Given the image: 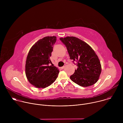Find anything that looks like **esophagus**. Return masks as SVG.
<instances>
[{
    "mask_svg": "<svg viewBox=\"0 0 123 123\" xmlns=\"http://www.w3.org/2000/svg\"><path fill=\"white\" fill-rule=\"evenodd\" d=\"M65 67H66V66H65H65H63V67H61V68H62V69H63V68H65Z\"/></svg>",
    "mask_w": 123,
    "mask_h": 123,
    "instance_id": "esophagus-1",
    "label": "esophagus"
}]
</instances>
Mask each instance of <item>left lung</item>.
I'll return each instance as SVG.
<instances>
[{
	"mask_svg": "<svg viewBox=\"0 0 123 123\" xmlns=\"http://www.w3.org/2000/svg\"><path fill=\"white\" fill-rule=\"evenodd\" d=\"M60 39L66 46L71 59L77 61V68L70 79L83 87L96 83L102 69L100 61L94 50L86 43L74 37Z\"/></svg>",
	"mask_w": 123,
	"mask_h": 123,
	"instance_id": "obj_1",
	"label": "left lung"
}]
</instances>
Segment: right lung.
Segmentation results:
<instances>
[{"label": "right lung", "mask_w": 123, "mask_h": 123, "mask_svg": "<svg viewBox=\"0 0 123 123\" xmlns=\"http://www.w3.org/2000/svg\"><path fill=\"white\" fill-rule=\"evenodd\" d=\"M56 37H46L39 40L30 49L25 64V74L29 82L37 88H45L56 79L59 69L51 63L50 57Z\"/></svg>", "instance_id": "add662e5"}]
</instances>
